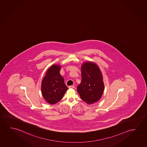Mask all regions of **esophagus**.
<instances>
[{
	"instance_id": "34e87169",
	"label": "esophagus",
	"mask_w": 147,
	"mask_h": 147,
	"mask_svg": "<svg viewBox=\"0 0 147 147\" xmlns=\"http://www.w3.org/2000/svg\"><path fill=\"white\" fill-rule=\"evenodd\" d=\"M74 88V86H73H73H69V88Z\"/></svg>"
}]
</instances>
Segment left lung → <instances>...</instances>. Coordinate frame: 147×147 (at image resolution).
Returning <instances> with one entry per match:
<instances>
[{"label":"left lung","mask_w":147,"mask_h":147,"mask_svg":"<svg viewBox=\"0 0 147 147\" xmlns=\"http://www.w3.org/2000/svg\"><path fill=\"white\" fill-rule=\"evenodd\" d=\"M81 83L77 86V92L83 101L93 104L101 98L104 90L101 72L96 63L90 61L82 65Z\"/></svg>","instance_id":"left-lung-1"}]
</instances>
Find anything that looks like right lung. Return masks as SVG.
Listing matches in <instances>:
<instances>
[{"instance_id":"right-lung-1","label":"right lung","mask_w":147,"mask_h":147,"mask_svg":"<svg viewBox=\"0 0 147 147\" xmlns=\"http://www.w3.org/2000/svg\"><path fill=\"white\" fill-rule=\"evenodd\" d=\"M61 66L51 65L47 70L41 85L43 97L49 104H54L59 101L68 90L64 79L60 74Z\"/></svg>"}]
</instances>
